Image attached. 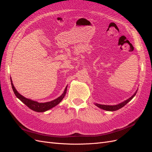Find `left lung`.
Listing matches in <instances>:
<instances>
[{"instance_id":"obj_1","label":"left lung","mask_w":152,"mask_h":152,"mask_svg":"<svg viewBox=\"0 0 152 152\" xmlns=\"http://www.w3.org/2000/svg\"><path fill=\"white\" fill-rule=\"evenodd\" d=\"M137 92V90L136 91L135 93H134L131 97H129V99H127V100L124 101V102H122L120 104H116V105H104V104H97V103H95L94 104L96 106H97L98 107L101 108V109L106 110V111H116V110L120 109V108H122V107H124L125 105H126L129 101H131L132 99V98L136 95Z\"/></svg>"}]
</instances>
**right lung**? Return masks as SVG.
Masks as SVG:
<instances>
[{"label": "right lung", "mask_w": 152, "mask_h": 152, "mask_svg": "<svg viewBox=\"0 0 152 152\" xmlns=\"http://www.w3.org/2000/svg\"><path fill=\"white\" fill-rule=\"evenodd\" d=\"M11 83L12 90H13V92L16 97L19 99L21 102H22L23 104H25L27 107H28L30 110L36 112H45L58 105V104L62 101V100L65 97V95H66V92H67V85L66 88H65L63 94L58 98L54 99L53 101L46 102H38L37 101L32 100V99L26 98L23 97V95H21L20 93H18V91L16 90V89L14 86L13 83H12L11 77Z\"/></svg>", "instance_id": "right-lung-1"}]
</instances>
